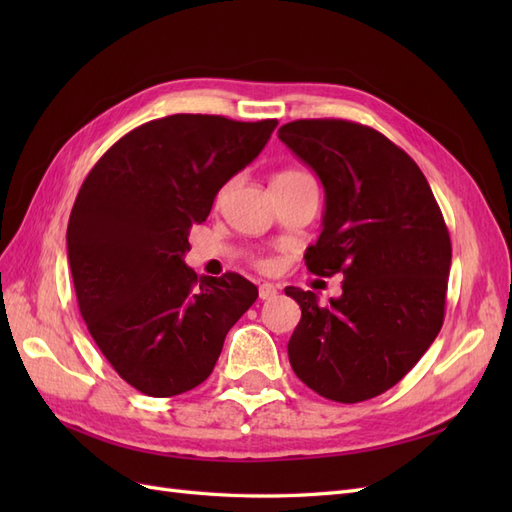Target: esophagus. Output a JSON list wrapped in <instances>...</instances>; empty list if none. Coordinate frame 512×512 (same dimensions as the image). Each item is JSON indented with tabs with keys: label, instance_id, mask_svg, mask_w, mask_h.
<instances>
[{
	"label": "esophagus",
	"instance_id": "esophagus-1",
	"mask_svg": "<svg viewBox=\"0 0 512 512\" xmlns=\"http://www.w3.org/2000/svg\"><path fill=\"white\" fill-rule=\"evenodd\" d=\"M275 294H277V286H273V284H260V288H258V297H260L262 301H271V299H275Z\"/></svg>",
	"mask_w": 512,
	"mask_h": 512
}]
</instances>
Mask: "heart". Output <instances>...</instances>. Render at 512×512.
<instances>
[{
    "mask_svg": "<svg viewBox=\"0 0 512 512\" xmlns=\"http://www.w3.org/2000/svg\"><path fill=\"white\" fill-rule=\"evenodd\" d=\"M294 175H303V173H297V170H286V173H280L275 179H280V177H294ZM258 267L269 269L271 262H269V260H258Z\"/></svg>",
    "mask_w": 512,
    "mask_h": 512,
    "instance_id": "1",
    "label": "heart"
}]
</instances>
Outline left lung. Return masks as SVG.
Instances as JSON below:
<instances>
[{"mask_svg": "<svg viewBox=\"0 0 512 512\" xmlns=\"http://www.w3.org/2000/svg\"><path fill=\"white\" fill-rule=\"evenodd\" d=\"M277 136L324 188L322 232L305 265L344 275L342 297L327 307L286 286L301 305L288 359L318 395L359 404L395 386L438 337L451 237L421 168L374 128L299 119Z\"/></svg>", "mask_w": 512, "mask_h": 512, "instance_id": "8db88e82", "label": "left lung"}]
</instances>
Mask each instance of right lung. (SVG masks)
<instances>
[{
	"label": "right lung",
	"mask_w": 512,
	"mask_h": 512,
	"mask_svg": "<svg viewBox=\"0 0 512 512\" xmlns=\"http://www.w3.org/2000/svg\"><path fill=\"white\" fill-rule=\"evenodd\" d=\"M277 119L170 115L128 132L89 170L68 222L81 316L136 391L173 397L205 382L258 297L239 273L198 277L183 262L190 228L265 149Z\"/></svg>",
	"instance_id": "obj_1"
}]
</instances>
